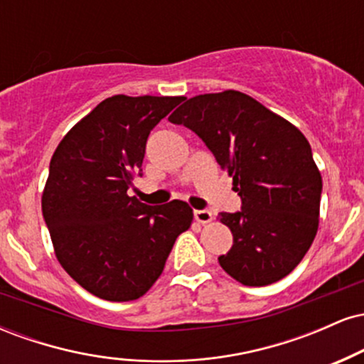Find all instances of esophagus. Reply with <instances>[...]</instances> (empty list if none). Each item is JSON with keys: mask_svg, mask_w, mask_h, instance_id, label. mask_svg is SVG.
I'll return each instance as SVG.
<instances>
[{"mask_svg": "<svg viewBox=\"0 0 364 364\" xmlns=\"http://www.w3.org/2000/svg\"><path fill=\"white\" fill-rule=\"evenodd\" d=\"M195 220L200 224H208L212 220V214L208 210H195Z\"/></svg>", "mask_w": 364, "mask_h": 364, "instance_id": "34e87169", "label": "esophagus"}]
</instances>
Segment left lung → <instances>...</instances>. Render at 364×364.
<instances>
[{
	"label": "left lung",
	"mask_w": 364,
	"mask_h": 364,
	"mask_svg": "<svg viewBox=\"0 0 364 364\" xmlns=\"http://www.w3.org/2000/svg\"><path fill=\"white\" fill-rule=\"evenodd\" d=\"M169 121L205 141L243 202L240 212L217 217L232 232L220 267L243 286L291 274L318 231L321 174L306 136L237 90L195 95Z\"/></svg>",
	"instance_id": "obj_1"
}]
</instances>
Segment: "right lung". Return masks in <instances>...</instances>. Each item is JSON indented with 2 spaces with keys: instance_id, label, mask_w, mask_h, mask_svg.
I'll use <instances>...</instances> for the list:
<instances>
[{
  "instance_id": "1",
  "label": "right lung",
  "mask_w": 364,
  "mask_h": 364,
  "mask_svg": "<svg viewBox=\"0 0 364 364\" xmlns=\"http://www.w3.org/2000/svg\"><path fill=\"white\" fill-rule=\"evenodd\" d=\"M185 97L112 95L63 136L43 191V215L58 262L83 289L107 301L144 296L174 241L193 223L186 202L150 207L128 195L149 133Z\"/></svg>"
}]
</instances>
